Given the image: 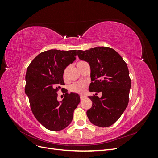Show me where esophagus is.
<instances>
[{
    "mask_svg": "<svg viewBox=\"0 0 158 158\" xmlns=\"http://www.w3.org/2000/svg\"><path fill=\"white\" fill-rule=\"evenodd\" d=\"M80 99H81V100L84 99V98H85V95H80Z\"/></svg>",
    "mask_w": 158,
    "mask_h": 158,
    "instance_id": "esophagus-1",
    "label": "esophagus"
}]
</instances>
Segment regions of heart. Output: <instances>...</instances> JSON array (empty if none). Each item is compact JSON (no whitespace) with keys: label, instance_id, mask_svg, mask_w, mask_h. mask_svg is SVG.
<instances>
[{"label":"heart","instance_id":"b5f03b06","mask_svg":"<svg viewBox=\"0 0 158 158\" xmlns=\"http://www.w3.org/2000/svg\"><path fill=\"white\" fill-rule=\"evenodd\" d=\"M84 62L81 61L77 63V67L82 64ZM64 79H66V71H64V74H63ZM88 86V82H75L72 84L69 87V89L70 92H74V93H78V94H82L84 93L86 88Z\"/></svg>","mask_w":158,"mask_h":158}]
</instances>
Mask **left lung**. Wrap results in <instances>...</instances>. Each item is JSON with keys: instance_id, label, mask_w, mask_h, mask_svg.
<instances>
[{"instance_id": "left-lung-1", "label": "left lung", "mask_w": 158, "mask_h": 158, "mask_svg": "<svg viewBox=\"0 0 158 158\" xmlns=\"http://www.w3.org/2000/svg\"><path fill=\"white\" fill-rule=\"evenodd\" d=\"M77 54L90 66L89 91L102 92L101 98L88 96L92 102L86 112L89 120L100 127L111 126L120 118L128 103L131 80L127 65L116 51L107 47L78 50Z\"/></svg>"}]
</instances>
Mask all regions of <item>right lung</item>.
Wrapping results in <instances>:
<instances>
[{
  "label": "right lung",
  "instance_id": "1",
  "mask_svg": "<svg viewBox=\"0 0 158 158\" xmlns=\"http://www.w3.org/2000/svg\"><path fill=\"white\" fill-rule=\"evenodd\" d=\"M76 56V50L51 49L41 52L27 67L25 92L31 111L49 131H59L67 127L80 102L78 94H69L67 90L62 101L57 99V91L64 85V69L75 60Z\"/></svg>",
  "mask_w": 158,
  "mask_h": 158
}]
</instances>
